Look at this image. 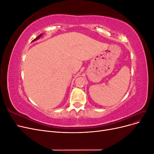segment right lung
Wrapping results in <instances>:
<instances>
[{
  "instance_id": "obj_1",
  "label": "right lung",
  "mask_w": 154,
  "mask_h": 154,
  "mask_svg": "<svg viewBox=\"0 0 154 154\" xmlns=\"http://www.w3.org/2000/svg\"><path fill=\"white\" fill-rule=\"evenodd\" d=\"M42 35V34H41V35H40L39 36H37V37H36V38L35 39H34L33 40H32V42H33V41H35V40H38V38H40V36H41Z\"/></svg>"
}]
</instances>
